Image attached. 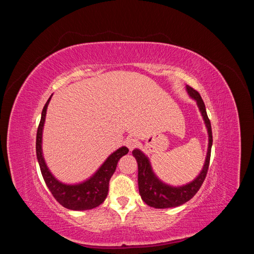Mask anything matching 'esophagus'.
I'll list each match as a JSON object with an SVG mask.
<instances>
[{
	"instance_id": "34e87169",
	"label": "esophagus",
	"mask_w": 254,
	"mask_h": 254,
	"mask_svg": "<svg viewBox=\"0 0 254 254\" xmlns=\"http://www.w3.org/2000/svg\"><path fill=\"white\" fill-rule=\"evenodd\" d=\"M125 144H126V146L130 150H132L135 147V146L137 145V141H136V139H134V137L129 136V137H127V139H126Z\"/></svg>"
}]
</instances>
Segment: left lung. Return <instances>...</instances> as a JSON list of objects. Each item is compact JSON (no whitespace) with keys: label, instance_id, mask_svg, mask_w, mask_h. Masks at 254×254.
<instances>
[{"label":"left lung","instance_id":"obj_1","mask_svg":"<svg viewBox=\"0 0 254 254\" xmlns=\"http://www.w3.org/2000/svg\"><path fill=\"white\" fill-rule=\"evenodd\" d=\"M189 95L194 98L199 110L203 118L205 127L209 134V146H207L206 158L202 170L196 178L182 187H172L161 181L153 173L149 159L145 156L140 149L132 150V155L137 162V183H139V193L142 197V200L149 206L156 209H167V207L179 206L188 202L190 199L193 198L197 191L202 186L205 179V176L209 170L211 148L213 143L211 122L207 118L205 106L200 94L191 87L187 86Z\"/></svg>","mask_w":254,"mask_h":254}]
</instances>
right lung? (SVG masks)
Listing matches in <instances>:
<instances>
[{"label":"right lung","mask_w":254,"mask_h":254,"mask_svg":"<svg viewBox=\"0 0 254 254\" xmlns=\"http://www.w3.org/2000/svg\"><path fill=\"white\" fill-rule=\"evenodd\" d=\"M51 98L52 95L43 107L36 139L37 159L38 162H39L42 177L54 198L61 205L66 207V209L73 211L94 209V207L105 201L109 190V181L115 172L119 160L123 156L127 155L129 149L125 147V146H123V147L115 150L107 158L103 165L98 168L97 172L86 181L78 184H64L60 182L50 172L42 153V131L45 122V115H47V109Z\"/></svg>","instance_id":"right-lung-1"}]
</instances>
